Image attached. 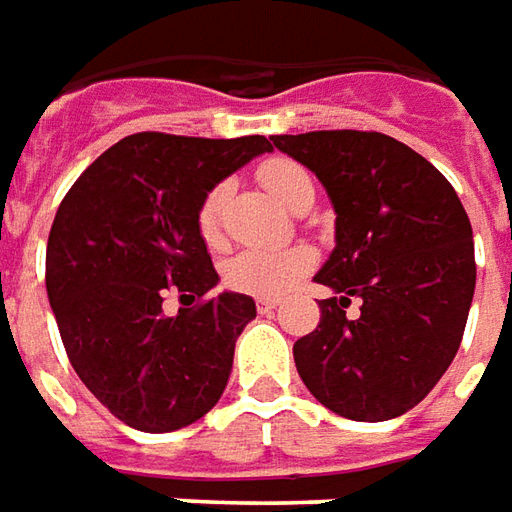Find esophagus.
<instances>
[{
    "label": "esophagus",
    "mask_w": 512,
    "mask_h": 512,
    "mask_svg": "<svg viewBox=\"0 0 512 512\" xmlns=\"http://www.w3.org/2000/svg\"><path fill=\"white\" fill-rule=\"evenodd\" d=\"M257 314H274L277 311V305H280V300H271V297H257Z\"/></svg>",
    "instance_id": "obj_1"
}]
</instances>
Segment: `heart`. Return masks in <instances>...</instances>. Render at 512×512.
Returning <instances> with one entry per match:
<instances>
[{
  "label": "heart",
  "instance_id": "b5f03b06",
  "mask_svg": "<svg viewBox=\"0 0 512 512\" xmlns=\"http://www.w3.org/2000/svg\"><path fill=\"white\" fill-rule=\"evenodd\" d=\"M260 182L269 187L285 207L297 210L314 201V182L308 170L291 159H269L260 165ZM227 184H215L198 207V232L207 243L221 238V207ZM314 269V252L308 246H246L224 263V283L252 297H280Z\"/></svg>",
  "mask_w": 512,
  "mask_h": 512
}]
</instances>
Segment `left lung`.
Here are the masks:
<instances>
[{"mask_svg": "<svg viewBox=\"0 0 512 512\" xmlns=\"http://www.w3.org/2000/svg\"><path fill=\"white\" fill-rule=\"evenodd\" d=\"M316 173L336 246L316 271L333 297L294 344L302 384L350 420H389L429 395L454 361L474 300V232L448 179L378 131L271 137ZM350 299L362 302L346 316Z\"/></svg>", "mask_w": 512, "mask_h": 512, "instance_id": "left-lung-1", "label": "left lung"}]
</instances>
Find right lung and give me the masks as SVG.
I'll return each mask as SVG.
<instances>
[{
	"mask_svg": "<svg viewBox=\"0 0 512 512\" xmlns=\"http://www.w3.org/2000/svg\"><path fill=\"white\" fill-rule=\"evenodd\" d=\"M271 139L131 134L83 170L55 212L47 297L75 373L97 401L139 431H176L227 389L252 297L212 288L198 207ZM168 284L201 299L165 317Z\"/></svg>",
	"mask_w": 512,
	"mask_h": 512,
	"instance_id": "1",
	"label": "right lung"
}]
</instances>
